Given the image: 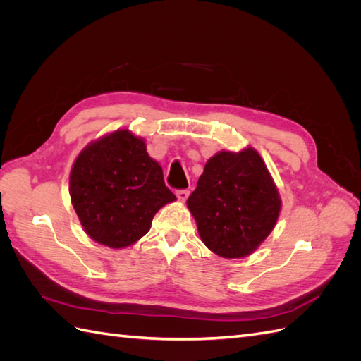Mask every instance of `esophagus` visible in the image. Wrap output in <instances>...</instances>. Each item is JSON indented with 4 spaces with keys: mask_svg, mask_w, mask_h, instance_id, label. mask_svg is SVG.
<instances>
[{
    "mask_svg": "<svg viewBox=\"0 0 361 361\" xmlns=\"http://www.w3.org/2000/svg\"><path fill=\"white\" fill-rule=\"evenodd\" d=\"M188 195H190V191H188V190H179V191H176V197L179 199V202H185V200H187Z\"/></svg>",
    "mask_w": 361,
    "mask_h": 361,
    "instance_id": "obj_1",
    "label": "esophagus"
}]
</instances>
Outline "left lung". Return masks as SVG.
I'll use <instances>...</instances> for the list:
<instances>
[{
    "instance_id": "1",
    "label": "left lung",
    "mask_w": 361,
    "mask_h": 361,
    "mask_svg": "<svg viewBox=\"0 0 361 361\" xmlns=\"http://www.w3.org/2000/svg\"><path fill=\"white\" fill-rule=\"evenodd\" d=\"M187 206L203 244L226 259L250 256L276 227L281 199L253 147L221 150L207 159Z\"/></svg>"
}]
</instances>
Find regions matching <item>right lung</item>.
I'll return each instance as SVG.
<instances>
[{"mask_svg":"<svg viewBox=\"0 0 361 361\" xmlns=\"http://www.w3.org/2000/svg\"><path fill=\"white\" fill-rule=\"evenodd\" d=\"M69 194L84 232L114 250L135 244L161 207L176 200L146 141L129 129L113 130L80 152Z\"/></svg>","mask_w":361,"mask_h":361,"instance_id":"right-lung-1","label":"right lung"}]
</instances>
